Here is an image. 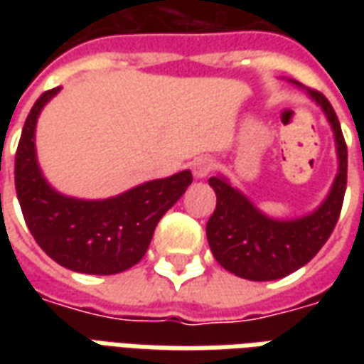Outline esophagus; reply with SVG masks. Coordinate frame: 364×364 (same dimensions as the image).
Returning a JSON list of instances; mask_svg holds the SVG:
<instances>
[{
  "instance_id": "esophagus-1",
  "label": "esophagus",
  "mask_w": 364,
  "mask_h": 364,
  "mask_svg": "<svg viewBox=\"0 0 364 364\" xmlns=\"http://www.w3.org/2000/svg\"><path fill=\"white\" fill-rule=\"evenodd\" d=\"M214 169V161L210 158H197L195 161H193V173H195V177L197 179H203V177H206V175L213 173Z\"/></svg>"
}]
</instances>
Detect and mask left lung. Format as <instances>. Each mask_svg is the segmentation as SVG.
<instances>
[{"mask_svg": "<svg viewBox=\"0 0 364 364\" xmlns=\"http://www.w3.org/2000/svg\"><path fill=\"white\" fill-rule=\"evenodd\" d=\"M333 128L339 156V173L326 203L298 220H271L226 179L210 177L216 208L206 222V237L214 259L247 281H274L306 265L328 242L339 220L347 187V144L333 107L323 93L308 90Z\"/></svg>", "mask_w": 364, "mask_h": 364, "instance_id": "obj_1", "label": "left lung"}]
</instances>
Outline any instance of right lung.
<instances>
[{"instance_id":"1","label":"right lung","mask_w":364,"mask_h":364,"mask_svg":"<svg viewBox=\"0 0 364 364\" xmlns=\"http://www.w3.org/2000/svg\"><path fill=\"white\" fill-rule=\"evenodd\" d=\"M60 87L44 91L28 112L15 154V191L23 218L43 252L62 267L87 274L127 271L148 252L159 218L193 183L191 171L148 181L107 200L64 197L41 175L35 156L38 112Z\"/></svg>"}]
</instances>
